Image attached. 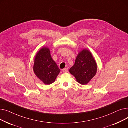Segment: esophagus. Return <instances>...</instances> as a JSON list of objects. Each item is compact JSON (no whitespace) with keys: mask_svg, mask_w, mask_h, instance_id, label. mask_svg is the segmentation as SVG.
<instances>
[{"mask_svg":"<svg viewBox=\"0 0 128 128\" xmlns=\"http://www.w3.org/2000/svg\"><path fill=\"white\" fill-rule=\"evenodd\" d=\"M62 71H63V72H64V73H67V72H68V68H64L63 70Z\"/></svg>","mask_w":128,"mask_h":128,"instance_id":"obj_1","label":"esophagus"}]
</instances>
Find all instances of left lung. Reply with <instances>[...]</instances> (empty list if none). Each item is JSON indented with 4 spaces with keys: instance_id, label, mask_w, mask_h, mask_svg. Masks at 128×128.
<instances>
[{
    "instance_id": "obj_1",
    "label": "left lung",
    "mask_w": 128,
    "mask_h": 128,
    "mask_svg": "<svg viewBox=\"0 0 128 128\" xmlns=\"http://www.w3.org/2000/svg\"><path fill=\"white\" fill-rule=\"evenodd\" d=\"M97 64L91 52L86 49L80 51L76 58L75 64L70 70L77 82L82 85L88 84L95 76Z\"/></svg>"
}]
</instances>
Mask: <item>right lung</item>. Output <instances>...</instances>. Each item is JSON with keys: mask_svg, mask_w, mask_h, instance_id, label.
Returning a JSON list of instances; mask_svg holds the SVG:
<instances>
[{"mask_svg": "<svg viewBox=\"0 0 128 128\" xmlns=\"http://www.w3.org/2000/svg\"><path fill=\"white\" fill-rule=\"evenodd\" d=\"M33 70L36 76L45 84L54 82L60 71L47 47H43L37 53Z\"/></svg>", "mask_w": 128, "mask_h": 128, "instance_id": "add662e5", "label": "right lung"}]
</instances>
